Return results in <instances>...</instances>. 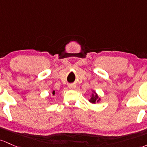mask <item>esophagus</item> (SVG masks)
<instances>
[{
	"instance_id": "1",
	"label": "esophagus",
	"mask_w": 147,
	"mask_h": 147,
	"mask_svg": "<svg viewBox=\"0 0 147 147\" xmlns=\"http://www.w3.org/2000/svg\"><path fill=\"white\" fill-rule=\"evenodd\" d=\"M69 88L71 89V90H74L76 88V85H69Z\"/></svg>"
}]
</instances>
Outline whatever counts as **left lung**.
Segmentation results:
<instances>
[{
  "mask_svg": "<svg viewBox=\"0 0 147 147\" xmlns=\"http://www.w3.org/2000/svg\"><path fill=\"white\" fill-rule=\"evenodd\" d=\"M92 94L90 96V98L89 99V101L90 103H93V104H96V103H98V102L100 100V98L98 96V95L97 94V93L94 90H92Z\"/></svg>",
  "mask_w": 147,
  "mask_h": 147,
  "instance_id": "8db88e82",
  "label": "left lung"
}]
</instances>
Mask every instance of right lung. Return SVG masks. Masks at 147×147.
I'll use <instances>...</instances> for the list:
<instances>
[{
  "label": "right lung",
  "mask_w": 147,
  "mask_h": 147,
  "mask_svg": "<svg viewBox=\"0 0 147 147\" xmlns=\"http://www.w3.org/2000/svg\"><path fill=\"white\" fill-rule=\"evenodd\" d=\"M55 90H53V91H52V94L54 96V95H55Z\"/></svg>",
  "instance_id": "add662e5"
}]
</instances>
